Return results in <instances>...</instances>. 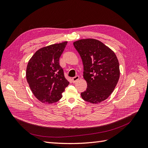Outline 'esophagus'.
Instances as JSON below:
<instances>
[{
  "mask_svg": "<svg viewBox=\"0 0 148 148\" xmlns=\"http://www.w3.org/2000/svg\"><path fill=\"white\" fill-rule=\"evenodd\" d=\"M79 79V76L77 75L72 78V82H73V83H75V82H77Z\"/></svg>",
  "mask_w": 148,
  "mask_h": 148,
  "instance_id": "34e87169",
  "label": "esophagus"
}]
</instances>
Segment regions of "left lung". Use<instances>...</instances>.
Listing matches in <instances>:
<instances>
[{
	"mask_svg": "<svg viewBox=\"0 0 148 148\" xmlns=\"http://www.w3.org/2000/svg\"><path fill=\"white\" fill-rule=\"evenodd\" d=\"M83 64V77L86 90L83 99L92 104L106 100L111 95L120 77L119 63L113 51L95 39H80L73 42Z\"/></svg>",
	"mask_w": 148,
	"mask_h": 148,
	"instance_id": "obj_1",
	"label": "left lung"
}]
</instances>
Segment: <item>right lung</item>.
<instances>
[{"mask_svg":"<svg viewBox=\"0 0 148 148\" xmlns=\"http://www.w3.org/2000/svg\"><path fill=\"white\" fill-rule=\"evenodd\" d=\"M66 44L65 41L41 48L28 62L26 77L29 86L34 96L44 104L59 101L69 84L59 64Z\"/></svg>","mask_w":148,"mask_h":148,"instance_id":"right-lung-1","label":"right lung"}]
</instances>
